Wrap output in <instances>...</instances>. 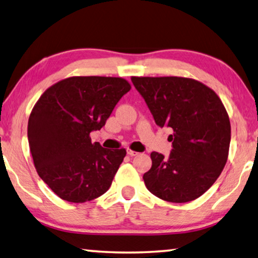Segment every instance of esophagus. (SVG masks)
I'll return each mask as SVG.
<instances>
[{"instance_id": "obj_1", "label": "esophagus", "mask_w": 258, "mask_h": 258, "mask_svg": "<svg viewBox=\"0 0 258 258\" xmlns=\"http://www.w3.org/2000/svg\"><path fill=\"white\" fill-rule=\"evenodd\" d=\"M127 155L131 156V157H134V156H138L139 152L133 151V150H131V149H127Z\"/></svg>"}]
</instances>
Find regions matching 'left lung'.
<instances>
[{
	"label": "left lung",
	"mask_w": 258,
	"mask_h": 258,
	"mask_svg": "<svg viewBox=\"0 0 258 258\" xmlns=\"http://www.w3.org/2000/svg\"><path fill=\"white\" fill-rule=\"evenodd\" d=\"M155 123L168 127L172 151L151 152L143 180L152 195L187 203L211 187L228 160L231 126L223 103L212 89L184 77H132Z\"/></svg>",
	"instance_id": "8db88e82"
}]
</instances>
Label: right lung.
Listing matches in <instances>:
<instances>
[{"label": "right lung", "instance_id": "add662e5", "mask_svg": "<svg viewBox=\"0 0 258 258\" xmlns=\"http://www.w3.org/2000/svg\"><path fill=\"white\" fill-rule=\"evenodd\" d=\"M131 90L120 77L76 76L49 87L28 120L35 168L61 199L85 203L107 192L126 155L91 142Z\"/></svg>", "mask_w": 258, "mask_h": 258}]
</instances>
